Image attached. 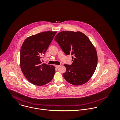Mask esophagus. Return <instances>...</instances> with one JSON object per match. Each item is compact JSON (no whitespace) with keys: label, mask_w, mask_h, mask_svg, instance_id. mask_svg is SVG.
Here are the masks:
<instances>
[{"label":"esophagus","mask_w":120,"mask_h":120,"mask_svg":"<svg viewBox=\"0 0 120 120\" xmlns=\"http://www.w3.org/2000/svg\"><path fill=\"white\" fill-rule=\"evenodd\" d=\"M60 67V65H55V67L56 68H58Z\"/></svg>","instance_id":"34e87169"}]
</instances>
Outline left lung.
I'll return each instance as SVG.
<instances>
[{"label": "left lung", "mask_w": 120, "mask_h": 120, "mask_svg": "<svg viewBox=\"0 0 120 120\" xmlns=\"http://www.w3.org/2000/svg\"><path fill=\"white\" fill-rule=\"evenodd\" d=\"M63 52L72 56L71 65L64 64L66 80L74 86L87 83L93 75L98 64V54L89 38L80 31H61L54 37Z\"/></svg>", "instance_id": "8db88e82"}]
</instances>
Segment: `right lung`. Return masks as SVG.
<instances>
[{
    "instance_id": "1",
    "label": "right lung",
    "mask_w": 120,
    "mask_h": 120,
    "mask_svg": "<svg viewBox=\"0 0 120 120\" xmlns=\"http://www.w3.org/2000/svg\"><path fill=\"white\" fill-rule=\"evenodd\" d=\"M57 31H45L30 36L22 43L20 50V65L27 80L37 86L49 83L55 72L54 66L41 64L44 55Z\"/></svg>"
}]
</instances>
